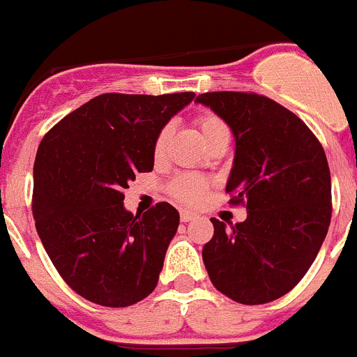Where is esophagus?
<instances>
[{"mask_svg":"<svg viewBox=\"0 0 357 357\" xmlns=\"http://www.w3.org/2000/svg\"><path fill=\"white\" fill-rule=\"evenodd\" d=\"M195 218H197V214L195 213H191V211H181V220L182 222H191V220H195Z\"/></svg>","mask_w":357,"mask_h":357,"instance_id":"obj_1","label":"esophagus"}]
</instances>
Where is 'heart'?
Wrapping results in <instances>:
<instances>
[{
  "label": "heart",
  "mask_w": 357,
  "mask_h": 357,
  "mask_svg": "<svg viewBox=\"0 0 357 357\" xmlns=\"http://www.w3.org/2000/svg\"><path fill=\"white\" fill-rule=\"evenodd\" d=\"M195 125H197L198 132H200L202 139L206 141L207 146L214 143V141L222 139V137H229V128H227L225 121L220 116L213 114V112H204L195 118ZM169 139V127H162L157 134L155 143H153V155L160 157L166 150V144ZM211 182L207 178H202L198 175H178L175 176L168 185L169 197L178 200L185 206H197L204 200L207 189H209Z\"/></svg>",
  "instance_id": "1"
}]
</instances>
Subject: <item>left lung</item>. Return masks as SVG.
<instances>
[{
  "instance_id": "8db88e82",
  "label": "left lung",
  "mask_w": 357,
  "mask_h": 357,
  "mask_svg": "<svg viewBox=\"0 0 357 357\" xmlns=\"http://www.w3.org/2000/svg\"><path fill=\"white\" fill-rule=\"evenodd\" d=\"M236 137L227 182L247 220L214 234L202 257L218 291L245 305L291 291L313 264L333 214L331 172L317 135L291 110L257 93L216 91L197 96Z\"/></svg>"
}]
</instances>
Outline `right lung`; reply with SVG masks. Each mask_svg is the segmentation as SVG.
<instances>
[{"label":"right lung","mask_w":357,"mask_h":357,"mask_svg":"<svg viewBox=\"0 0 357 357\" xmlns=\"http://www.w3.org/2000/svg\"><path fill=\"white\" fill-rule=\"evenodd\" d=\"M193 98L100 94L40 141L31 197L37 234L66 284L87 301L127 307L155 289L178 211L159 202L134 216L123 191L153 169L157 134Z\"/></svg>","instance_id":"right-lung-1"}]
</instances>
